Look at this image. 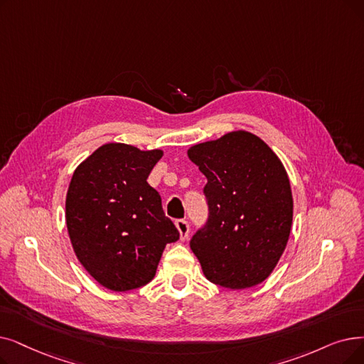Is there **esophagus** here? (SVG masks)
<instances>
[{"label":"esophagus","instance_id":"esophagus-1","mask_svg":"<svg viewBox=\"0 0 364 364\" xmlns=\"http://www.w3.org/2000/svg\"><path fill=\"white\" fill-rule=\"evenodd\" d=\"M176 226H177V230L180 233V240L184 241L187 238L188 232H191V228H188V223L186 220H177L176 221Z\"/></svg>","mask_w":364,"mask_h":364}]
</instances>
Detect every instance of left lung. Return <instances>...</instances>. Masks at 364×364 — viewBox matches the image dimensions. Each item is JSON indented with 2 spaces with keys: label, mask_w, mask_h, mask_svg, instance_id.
Here are the masks:
<instances>
[{
  "label": "left lung",
  "mask_w": 364,
  "mask_h": 364,
  "mask_svg": "<svg viewBox=\"0 0 364 364\" xmlns=\"http://www.w3.org/2000/svg\"><path fill=\"white\" fill-rule=\"evenodd\" d=\"M187 156L208 180L210 217L191 241L203 275L230 290L257 286L289 242L293 195L286 168L262 138L242 129L188 147Z\"/></svg>",
  "instance_id": "8db88e82"
}]
</instances>
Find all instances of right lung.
Masks as SVG:
<instances>
[{"mask_svg":"<svg viewBox=\"0 0 364 364\" xmlns=\"http://www.w3.org/2000/svg\"><path fill=\"white\" fill-rule=\"evenodd\" d=\"M164 150L107 143L73 173L65 220L75 256L102 287L128 291L153 279L162 252L180 238L147 183Z\"/></svg>","mask_w":364,"mask_h":364,"instance_id":"right-lung-1","label":"right lung"}]
</instances>
